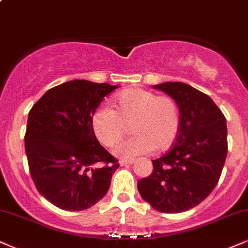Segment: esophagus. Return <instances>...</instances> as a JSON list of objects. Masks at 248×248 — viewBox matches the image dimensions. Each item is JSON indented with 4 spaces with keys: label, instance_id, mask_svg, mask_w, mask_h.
Returning a JSON list of instances; mask_svg holds the SVG:
<instances>
[{
    "label": "esophagus",
    "instance_id": "1",
    "mask_svg": "<svg viewBox=\"0 0 248 248\" xmlns=\"http://www.w3.org/2000/svg\"><path fill=\"white\" fill-rule=\"evenodd\" d=\"M135 163V160H132V159H126V160H120L119 164H120L121 166H126V165H132V164Z\"/></svg>",
    "mask_w": 248,
    "mask_h": 248
}]
</instances>
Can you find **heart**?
I'll return each mask as SVG.
<instances>
[{
    "mask_svg": "<svg viewBox=\"0 0 248 248\" xmlns=\"http://www.w3.org/2000/svg\"><path fill=\"white\" fill-rule=\"evenodd\" d=\"M116 111L100 106L92 116L94 135L106 147H112L124 136L126 124H132L134 137L114 148V154L132 159L151 153L157 148L165 150L177 139L180 128V111L174 99L158 95L144 89L122 91L115 98Z\"/></svg>",
    "mask_w": 248,
    "mask_h": 248,
    "instance_id": "b5f03b06",
    "label": "heart"
}]
</instances>
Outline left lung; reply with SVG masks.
Returning a JSON list of instances; mask_svg holds the SVG:
<instances>
[{"instance_id":"left-lung-1","label":"left lung","mask_w":248,"mask_h":248,"mask_svg":"<svg viewBox=\"0 0 248 248\" xmlns=\"http://www.w3.org/2000/svg\"><path fill=\"white\" fill-rule=\"evenodd\" d=\"M178 104L180 128L168 154L153 160L154 171L137 183L142 199L165 214L201 203L218 183L228 154L225 116L208 94L181 82L153 86Z\"/></svg>"}]
</instances>
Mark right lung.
Wrapping results in <instances>:
<instances>
[{
    "label": "right lung",
    "instance_id": "obj_1",
    "mask_svg": "<svg viewBox=\"0 0 248 248\" xmlns=\"http://www.w3.org/2000/svg\"><path fill=\"white\" fill-rule=\"evenodd\" d=\"M118 85L74 79L49 89L29 112L25 151L38 192L60 209L85 210L111 186L118 160L98 142L92 116Z\"/></svg>",
    "mask_w": 248,
    "mask_h": 248
}]
</instances>
